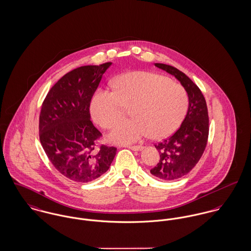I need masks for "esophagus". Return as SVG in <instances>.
I'll list each match as a JSON object with an SVG mask.
<instances>
[{
    "label": "esophagus",
    "mask_w": 251,
    "mask_h": 251,
    "mask_svg": "<svg viewBox=\"0 0 251 251\" xmlns=\"http://www.w3.org/2000/svg\"><path fill=\"white\" fill-rule=\"evenodd\" d=\"M128 148H129V149H131V150H133V151H141V150L143 149V147H142V146H140V145H136V146H128Z\"/></svg>",
    "instance_id": "esophagus-1"
}]
</instances>
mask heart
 <instances>
[{"mask_svg": "<svg viewBox=\"0 0 251 251\" xmlns=\"http://www.w3.org/2000/svg\"><path fill=\"white\" fill-rule=\"evenodd\" d=\"M115 89L116 92L98 90L91 103L92 116L105 129L114 127L131 110L134 118L118 124L108 135L112 143L128 145L148 134L155 139L166 137L186 115V91L165 76L129 73L116 79Z\"/></svg>", "mask_w": 251, "mask_h": 251, "instance_id": "obj_1", "label": "heart"}]
</instances>
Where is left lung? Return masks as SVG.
<instances>
[{
    "mask_svg": "<svg viewBox=\"0 0 251 251\" xmlns=\"http://www.w3.org/2000/svg\"><path fill=\"white\" fill-rule=\"evenodd\" d=\"M154 66L176 78L189 100L187 114L178 130L154 145L160 157L150 172L161 180H174L189 173L204 152L209 133L207 106L199 87L182 72L166 64Z\"/></svg>",
    "mask_w": 251,
    "mask_h": 251,
    "instance_id": "8db88e82",
    "label": "left lung"
}]
</instances>
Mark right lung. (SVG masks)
Masks as SVG:
<instances>
[{"mask_svg":"<svg viewBox=\"0 0 251 251\" xmlns=\"http://www.w3.org/2000/svg\"><path fill=\"white\" fill-rule=\"evenodd\" d=\"M112 63L83 66L62 78L45 98L39 118L44 151L60 173L76 182H89L108 171L116 147L101 145V133L91 120L90 104Z\"/></svg>","mask_w":251,"mask_h":251,"instance_id":"obj_1","label":"right lung"}]
</instances>
